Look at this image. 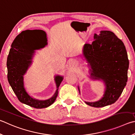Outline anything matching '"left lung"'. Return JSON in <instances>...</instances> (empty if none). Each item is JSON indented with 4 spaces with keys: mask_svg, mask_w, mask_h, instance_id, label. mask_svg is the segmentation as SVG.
Segmentation results:
<instances>
[{
    "mask_svg": "<svg viewBox=\"0 0 135 135\" xmlns=\"http://www.w3.org/2000/svg\"><path fill=\"white\" fill-rule=\"evenodd\" d=\"M94 38L92 44L84 45V55L91 65V77L101 78L106 89L99 101L85 103L102 107L114 103L122 94L127 81L129 60L123 42L113 32L102 31L99 35L95 34Z\"/></svg>",
    "mask_w": 135,
    "mask_h": 135,
    "instance_id": "left-lung-1",
    "label": "left lung"
}]
</instances>
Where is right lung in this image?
<instances>
[{
	"instance_id": "add662e5",
	"label": "right lung",
	"mask_w": 135,
	"mask_h": 135,
	"mask_svg": "<svg viewBox=\"0 0 135 135\" xmlns=\"http://www.w3.org/2000/svg\"><path fill=\"white\" fill-rule=\"evenodd\" d=\"M47 45L46 33L42 30H26L16 36L11 45L8 58V80L15 94L22 103L36 109L50 106L57 99L58 87L63 78L56 76L57 89L51 99L38 100L28 94L23 87V75L31 64L34 50L44 48Z\"/></svg>"
}]
</instances>
